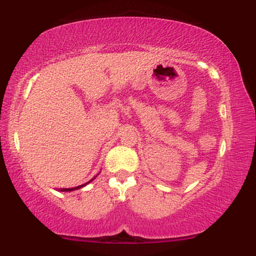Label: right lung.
I'll return each instance as SVG.
<instances>
[{"instance_id":"right-lung-1","label":"right lung","mask_w":256,"mask_h":256,"mask_svg":"<svg viewBox=\"0 0 256 256\" xmlns=\"http://www.w3.org/2000/svg\"><path fill=\"white\" fill-rule=\"evenodd\" d=\"M95 178H96V177H94L92 179H91V180L88 182V183L82 184V185H78V186H74V188H64V189H58V190H60V192H73V190H78V189H80V188L85 186V185H86V184H89L90 182H92Z\"/></svg>"}]
</instances>
